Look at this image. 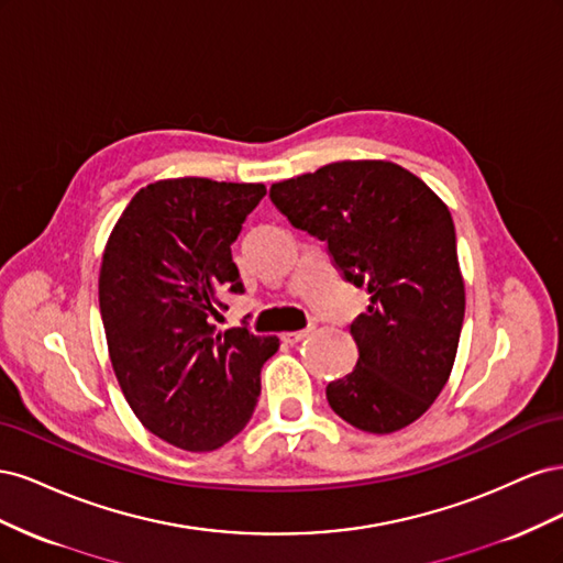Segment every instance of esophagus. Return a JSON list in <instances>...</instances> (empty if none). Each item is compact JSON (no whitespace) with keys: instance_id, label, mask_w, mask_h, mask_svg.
<instances>
[{"instance_id":"obj_1","label":"esophagus","mask_w":563,"mask_h":563,"mask_svg":"<svg viewBox=\"0 0 563 563\" xmlns=\"http://www.w3.org/2000/svg\"><path fill=\"white\" fill-rule=\"evenodd\" d=\"M312 331H314V327H312V323H310V327H305L302 331H291V333H284V335H282V340H284V343H288V345H296V343H300L302 338H308Z\"/></svg>"}]
</instances>
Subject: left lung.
Returning a JSON list of instances; mask_svg holds the SVG:
<instances>
[{
	"mask_svg": "<svg viewBox=\"0 0 563 563\" xmlns=\"http://www.w3.org/2000/svg\"><path fill=\"white\" fill-rule=\"evenodd\" d=\"M269 199L368 291V310L350 327L360 360L329 383V406L371 434L416 422L451 376L465 317L446 203L391 162H335L275 183Z\"/></svg>",
	"mask_w": 563,
	"mask_h": 563,
	"instance_id": "left-lung-1",
	"label": "left lung"
}]
</instances>
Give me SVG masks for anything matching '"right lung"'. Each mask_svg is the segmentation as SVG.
I'll return each instance as SVG.
<instances>
[{"mask_svg":"<svg viewBox=\"0 0 563 563\" xmlns=\"http://www.w3.org/2000/svg\"><path fill=\"white\" fill-rule=\"evenodd\" d=\"M261 183L174 178L143 187L110 234L98 298L110 362L145 428L183 451L240 434L279 338L220 333L223 294H244L232 244L265 197Z\"/></svg>","mask_w":563,"mask_h":563,"instance_id":"1","label":"right lung"}]
</instances>
